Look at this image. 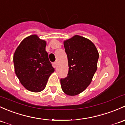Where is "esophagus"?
Returning <instances> with one entry per match:
<instances>
[{
    "instance_id": "esophagus-1",
    "label": "esophagus",
    "mask_w": 125,
    "mask_h": 125,
    "mask_svg": "<svg viewBox=\"0 0 125 125\" xmlns=\"http://www.w3.org/2000/svg\"><path fill=\"white\" fill-rule=\"evenodd\" d=\"M57 65V63L56 62H54L53 63H52V66H53L54 68H56Z\"/></svg>"
}]
</instances>
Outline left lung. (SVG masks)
I'll return each mask as SVG.
<instances>
[{
	"mask_svg": "<svg viewBox=\"0 0 125 125\" xmlns=\"http://www.w3.org/2000/svg\"><path fill=\"white\" fill-rule=\"evenodd\" d=\"M69 66L68 77L60 80L62 89L67 95L81 94L90 85L97 70L99 52L94 44L75 35L63 41Z\"/></svg>",
	"mask_w": 125,
	"mask_h": 125,
	"instance_id": "8db88e82",
	"label": "left lung"
}]
</instances>
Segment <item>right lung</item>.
<instances>
[{"mask_svg":"<svg viewBox=\"0 0 125 125\" xmlns=\"http://www.w3.org/2000/svg\"><path fill=\"white\" fill-rule=\"evenodd\" d=\"M46 45L45 40L31 35L21 42L14 54L15 74L25 89L33 92L44 90L54 71L45 51Z\"/></svg>","mask_w":125,"mask_h":125,"instance_id":"add662e5","label":"right lung"}]
</instances>
